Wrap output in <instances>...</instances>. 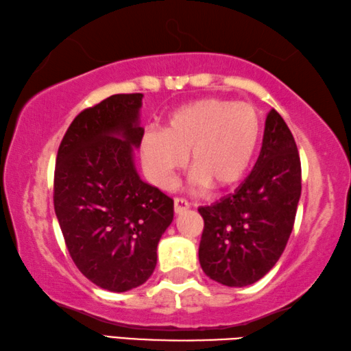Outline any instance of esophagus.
Listing matches in <instances>:
<instances>
[{
  "label": "esophagus",
  "mask_w": 351,
  "mask_h": 351,
  "mask_svg": "<svg viewBox=\"0 0 351 351\" xmlns=\"http://www.w3.org/2000/svg\"><path fill=\"white\" fill-rule=\"evenodd\" d=\"M189 207H190L189 201L182 199V198H176V199H175V213H176V215H180V213L186 212V210L189 209Z\"/></svg>",
  "instance_id": "obj_1"
}]
</instances>
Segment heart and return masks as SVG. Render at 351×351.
<instances>
[{
  "label": "heart",
  "instance_id": "heart-1",
  "mask_svg": "<svg viewBox=\"0 0 351 351\" xmlns=\"http://www.w3.org/2000/svg\"><path fill=\"white\" fill-rule=\"evenodd\" d=\"M261 130V116L252 105L197 99L171 111L164 130H147L139 145L141 161L154 186L169 189L189 154L192 187L224 192L245 180L258 152Z\"/></svg>",
  "mask_w": 351,
  "mask_h": 351
}]
</instances>
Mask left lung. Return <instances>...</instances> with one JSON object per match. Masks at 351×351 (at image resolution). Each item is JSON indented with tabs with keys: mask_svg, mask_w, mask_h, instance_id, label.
<instances>
[{
	"mask_svg": "<svg viewBox=\"0 0 351 351\" xmlns=\"http://www.w3.org/2000/svg\"><path fill=\"white\" fill-rule=\"evenodd\" d=\"M302 169L293 133L271 110L257 162L234 193L199 207V265L226 287H247L272 269L293 230Z\"/></svg>",
	"mask_w": 351,
	"mask_h": 351,
	"instance_id": "left-lung-1",
	"label": "left lung"
}]
</instances>
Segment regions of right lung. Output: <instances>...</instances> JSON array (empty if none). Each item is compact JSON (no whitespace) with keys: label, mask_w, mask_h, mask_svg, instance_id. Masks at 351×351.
<instances>
[{"label":"right lung","mask_w":351,"mask_h":351,"mask_svg":"<svg viewBox=\"0 0 351 351\" xmlns=\"http://www.w3.org/2000/svg\"><path fill=\"white\" fill-rule=\"evenodd\" d=\"M142 94H114L83 110L58 147L54 209L77 268L97 287L123 293L145 283L173 199L141 180Z\"/></svg>","instance_id":"add662e5"}]
</instances>
